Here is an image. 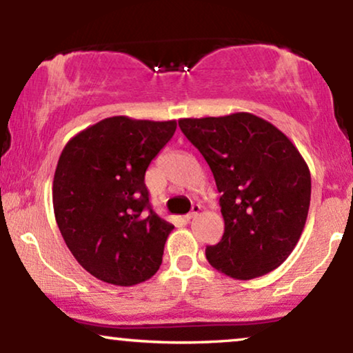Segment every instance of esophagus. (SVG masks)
I'll list each match as a JSON object with an SVG mask.
<instances>
[{
	"mask_svg": "<svg viewBox=\"0 0 353 353\" xmlns=\"http://www.w3.org/2000/svg\"><path fill=\"white\" fill-rule=\"evenodd\" d=\"M199 212H201V205L199 204H194L192 209H190V212L188 214V219L190 221V219L197 217V216H199Z\"/></svg>",
	"mask_w": 353,
	"mask_h": 353,
	"instance_id": "esophagus-1",
	"label": "esophagus"
}]
</instances>
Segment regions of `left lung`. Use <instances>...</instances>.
<instances>
[{
	"instance_id": "obj_1",
	"label": "left lung",
	"mask_w": 353,
	"mask_h": 353,
	"mask_svg": "<svg viewBox=\"0 0 353 353\" xmlns=\"http://www.w3.org/2000/svg\"><path fill=\"white\" fill-rule=\"evenodd\" d=\"M221 192L224 236L205 249L209 264L239 281L283 264L305 228L310 171L292 141L250 112L179 119Z\"/></svg>"
}]
</instances>
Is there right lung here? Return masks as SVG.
I'll list each match as a JSON object with an SVG mask.
<instances>
[{"label": "right lung", "mask_w": 353, "mask_h": 353, "mask_svg": "<svg viewBox=\"0 0 353 353\" xmlns=\"http://www.w3.org/2000/svg\"><path fill=\"white\" fill-rule=\"evenodd\" d=\"M176 128L174 119L112 116L64 145L52 181L54 217L76 261L99 281L129 287L159 270L174 225L151 209L144 174Z\"/></svg>", "instance_id": "right-lung-1"}]
</instances>
